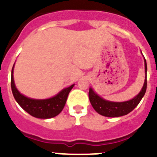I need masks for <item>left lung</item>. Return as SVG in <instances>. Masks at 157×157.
Masks as SVG:
<instances>
[{"mask_svg":"<svg viewBox=\"0 0 157 157\" xmlns=\"http://www.w3.org/2000/svg\"><path fill=\"white\" fill-rule=\"evenodd\" d=\"M145 62V78L144 85L141 88V91L138 95H136L134 98L123 102H115V101H107L101 97H100L97 93L94 91L92 88H90L89 91V98L91 105L94 110L98 114L106 117H120L125 116L132 112L135 109L137 105L139 104L141 100L144 97L146 91L147 87V64L146 60L144 58Z\"/></svg>","mask_w":157,"mask_h":157,"instance_id":"obj_1","label":"left lung"}]
</instances>
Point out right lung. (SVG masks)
<instances>
[{
	"label": "right lung",
	"instance_id": "right-lung-1",
	"mask_svg": "<svg viewBox=\"0 0 157 157\" xmlns=\"http://www.w3.org/2000/svg\"><path fill=\"white\" fill-rule=\"evenodd\" d=\"M14 66L15 63L12 69L11 86L14 98L19 106L30 116L38 119H50L59 115L63 110L67 99V96L71 89L74 87L75 84L63 89L56 95L48 99H34L27 98L19 92L15 85L13 77Z\"/></svg>",
	"mask_w": 157,
	"mask_h": 157
}]
</instances>
